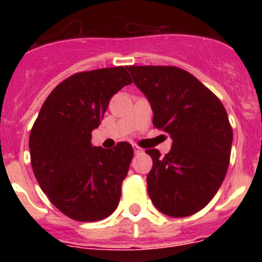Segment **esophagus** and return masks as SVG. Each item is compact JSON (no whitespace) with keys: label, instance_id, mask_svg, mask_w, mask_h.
Segmentation results:
<instances>
[{"label":"esophagus","instance_id":"obj_1","mask_svg":"<svg viewBox=\"0 0 262 262\" xmlns=\"http://www.w3.org/2000/svg\"><path fill=\"white\" fill-rule=\"evenodd\" d=\"M134 152H135V155H139L142 154L143 149L140 147H138V145H134Z\"/></svg>","mask_w":262,"mask_h":262}]
</instances>
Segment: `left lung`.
Returning <instances> with one entry per match:
<instances>
[{"label":"left lung","instance_id":"1","mask_svg":"<svg viewBox=\"0 0 262 262\" xmlns=\"http://www.w3.org/2000/svg\"><path fill=\"white\" fill-rule=\"evenodd\" d=\"M147 97L154 124L172 138L164 157L147 149L154 165L148 194L159 211L184 217L202 210L216 194L230 164L232 128L217 97L177 67H127Z\"/></svg>","mask_w":262,"mask_h":262}]
</instances>
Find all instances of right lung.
Returning <instances> with one entry per match:
<instances>
[{"instance_id":"1","label":"right lung","mask_w":262,"mask_h":262,"mask_svg":"<svg viewBox=\"0 0 262 262\" xmlns=\"http://www.w3.org/2000/svg\"><path fill=\"white\" fill-rule=\"evenodd\" d=\"M131 82L123 67L76 73L51 92L32 126L34 174L53 206L75 221L105 219L119 203L133 147L105 149L90 140L111 97Z\"/></svg>"}]
</instances>
